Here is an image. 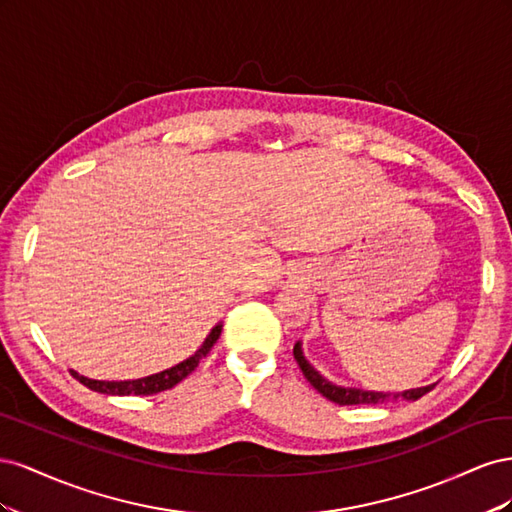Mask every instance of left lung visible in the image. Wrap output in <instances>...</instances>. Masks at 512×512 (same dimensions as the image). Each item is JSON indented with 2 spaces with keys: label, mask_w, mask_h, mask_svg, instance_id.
Masks as SVG:
<instances>
[{
  "label": "left lung",
  "mask_w": 512,
  "mask_h": 512,
  "mask_svg": "<svg viewBox=\"0 0 512 512\" xmlns=\"http://www.w3.org/2000/svg\"><path fill=\"white\" fill-rule=\"evenodd\" d=\"M292 352H294V359H297L307 382L312 384L322 397L331 399L333 404H339V406H376V404H389V401H399V399L416 401V399H421L425 393H429L433 386H436V384H429V386H421V389H410V391H404V393L363 391V389H352V386H348V389H346V386H337V384L329 382L327 378H322L318 371L307 363V359L303 356L301 342L294 344Z\"/></svg>",
  "instance_id": "obj_1"
}]
</instances>
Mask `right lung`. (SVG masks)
<instances>
[{"label": "right lung", "instance_id": "right-lung-1", "mask_svg": "<svg viewBox=\"0 0 512 512\" xmlns=\"http://www.w3.org/2000/svg\"><path fill=\"white\" fill-rule=\"evenodd\" d=\"M222 333V324H215L211 329V333L207 335V339L203 342L190 359L181 361L179 365L170 367L160 371V374H153L147 378H138V380H91L85 378L81 374H76L74 369H70V374L79 380L81 384H85L87 389L96 391V393H104V395H156L162 393L166 389H173L175 384H179L185 376H190L192 371L198 367L200 359L209 354V350L213 348V344L220 339Z\"/></svg>", "mask_w": 512, "mask_h": 512}]
</instances>
